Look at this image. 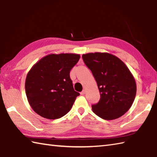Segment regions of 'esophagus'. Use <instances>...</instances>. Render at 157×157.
I'll use <instances>...</instances> for the list:
<instances>
[{
    "label": "esophagus",
    "mask_w": 157,
    "mask_h": 157,
    "mask_svg": "<svg viewBox=\"0 0 157 157\" xmlns=\"http://www.w3.org/2000/svg\"><path fill=\"white\" fill-rule=\"evenodd\" d=\"M85 92H86L85 90H83L82 92H81V95H84L85 94Z\"/></svg>",
    "instance_id": "1"
}]
</instances>
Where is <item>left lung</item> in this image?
I'll return each mask as SVG.
<instances>
[{
	"mask_svg": "<svg viewBox=\"0 0 157 157\" xmlns=\"http://www.w3.org/2000/svg\"><path fill=\"white\" fill-rule=\"evenodd\" d=\"M83 61L97 82L101 98L92 109L106 120L123 116L131 107L136 84L130 70L120 58L109 53H89L82 56Z\"/></svg>",
	"mask_w": 157,
	"mask_h": 157,
	"instance_id": "left-lung-1",
	"label": "left lung"
}]
</instances>
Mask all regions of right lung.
I'll list each match as a JSON object with an SVG mask.
<instances>
[{
  "mask_svg": "<svg viewBox=\"0 0 157 157\" xmlns=\"http://www.w3.org/2000/svg\"><path fill=\"white\" fill-rule=\"evenodd\" d=\"M79 59V54H52L33 66L26 77L25 93L35 112L55 120L71 109L80 94L73 88L70 72Z\"/></svg>",
  "mask_w": 157,
  "mask_h": 157,
  "instance_id": "add662e5",
  "label": "right lung"
}]
</instances>
